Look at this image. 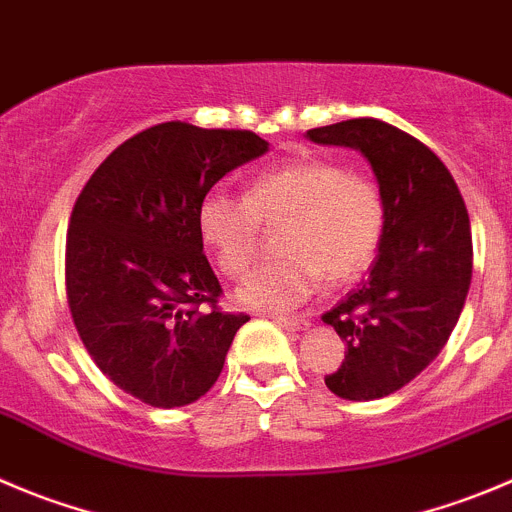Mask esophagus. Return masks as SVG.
<instances>
[{"label":"esophagus","mask_w":512,"mask_h":512,"mask_svg":"<svg viewBox=\"0 0 512 512\" xmlns=\"http://www.w3.org/2000/svg\"><path fill=\"white\" fill-rule=\"evenodd\" d=\"M267 318L275 323H280V326H288L293 328V331H303V328H308V318L305 315H283V313H267Z\"/></svg>","instance_id":"obj_1"}]
</instances>
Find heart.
<instances>
[{"instance_id": "1", "label": "heart", "mask_w": 512, "mask_h": 512, "mask_svg": "<svg viewBox=\"0 0 512 512\" xmlns=\"http://www.w3.org/2000/svg\"><path fill=\"white\" fill-rule=\"evenodd\" d=\"M275 260L252 272L240 300L255 308H293L323 280L346 285L379 255L386 202L379 184L331 159H305L252 176L245 197L207 191L197 209L202 240L227 278H242L262 247V224H280Z\"/></svg>"}]
</instances>
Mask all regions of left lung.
Wrapping results in <instances>:
<instances>
[{"label": "left lung", "mask_w": 512, "mask_h": 512, "mask_svg": "<svg viewBox=\"0 0 512 512\" xmlns=\"http://www.w3.org/2000/svg\"><path fill=\"white\" fill-rule=\"evenodd\" d=\"M308 136L358 148L384 194L386 229L369 278L321 315L346 343L328 389L381 399L422 374L455 331L472 280L470 214L432 148L391 123L351 118Z\"/></svg>", "instance_id": "8db88e82"}]
</instances>
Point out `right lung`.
Here are the masks:
<instances>
[{"mask_svg": "<svg viewBox=\"0 0 512 512\" xmlns=\"http://www.w3.org/2000/svg\"><path fill=\"white\" fill-rule=\"evenodd\" d=\"M267 151L242 128L166 121L113 151L80 191L65 240V293L85 351L148 407L207 394L234 333L219 305L197 209L227 171Z\"/></svg>", "mask_w": 512, "mask_h": 512, "instance_id": "add662e5", "label": "right lung"}]
</instances>
